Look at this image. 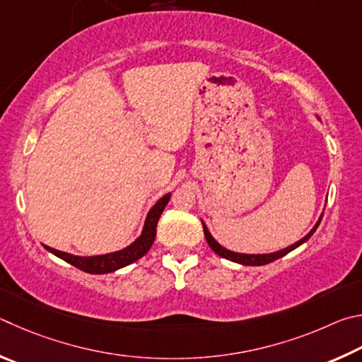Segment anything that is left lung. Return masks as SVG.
Wrapping results in <instances>:
<instances>
[{
	"instance_id": "8db88e82",
	"label": "left lung",
	"mask_w": 362,
	"mask_h": 362,
	"mask_svg": "<svg viewBox=\"0 0 362 362\" xmlns=\"http://www.w3.org/2000/svg\"><path fill=\"white\" fill-rule=\"evenodd\" d=\"M321 219H322V214L320 216L318 223L315 224L313 229L310 230V232L307 233V235L303 237L302 240H299V242L294 243V245H291V246H288V248H284V250H281V251L270 252V255H243V252H233V251H230V250H226L224 246H221V245L216 242V240L213 238L210 230H208V227H206L204 223H202V224H204V232H205V238H206L208 245H210V248H211L214 252H216L218 256L224 257V259H229V261L237 262V264H242V265H265V264H270V262L276 261V259H280V257H283V256H286L288 252L296 250L297 246H300L302 243H305L307 240L313 235L315 230L318 229Z\"/></svg>"
}]
</instances>
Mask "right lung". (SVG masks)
<instances>
[{
	"label": "right lung",
	"mask_w": 362,
	"mask_h": 362,
	"mask_svg": "<svg viewBox=\"0 0 362 362\" xmlns=\"http://www.w3.org/2000/svg\"><path fill=\"white\" fill-rule=\"evenodd\" d=\"M170 197H171V194H165L163 197L151 208L148 216H146L141 235H139L135 242L127 246V248H124V250L110 252V255L84 257V256H74V255H69V252L54 250L46 245H44V248H46L49 252H52V255H55L57 257L63 259L65 262L74 265L76 269L87 272V274L101 275V274H110V272L122 269V267H125V265L138 261L139 257H143L146 252L151 250V246L156 240V232H157L156 229H157L158 218H160V214L163 213L165 206H167Z\"/></svg>",
	"instance_id": "right-lung-1"
}]
</instances>
